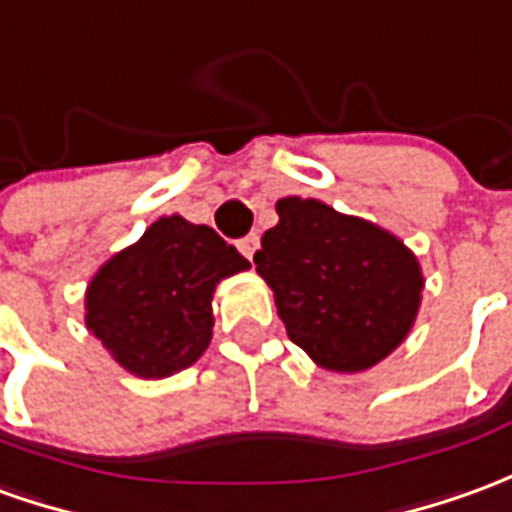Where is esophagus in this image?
Returning a JSON list of instances; mask_svg holds the SVG:
<instances>
[{
	"instance_id": "esophagus-1",
	"label": "esophagus",
	"mask_w": 512,
	"mask_h": 512,
	"mask_svg": "<svg viewBox=\"0 0 512 512\" xmlns=\"http://www.w3.org/2000/svg\"><path fill=\"white\" fill-rule=\"evenodd\" d=\"M257 246H260V238H257L255 232H252V235H246V238H241V241H238V249H241V255L249 257V260L255 257Z\"/></svg>"
}]
</instances>
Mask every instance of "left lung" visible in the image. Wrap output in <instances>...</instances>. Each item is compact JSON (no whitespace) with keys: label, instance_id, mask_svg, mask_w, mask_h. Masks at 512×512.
<instances>
[{"label":"left lung","instance_id":"8db88e82","mask_svg":"<svg viewBox=\"0 0 512 512\" xmlns=\"http://www.w3.org/2000/svg\"><path fill=\"white\" fill-rule=\"evenodd\" d=\"M263 232L257 274L296 346L316 366L357 374L377 366L416 324L424 274L393 232L318 199L285 196Z\"/></svg>","mask_w":512,"mask_h":512}]
</instances>
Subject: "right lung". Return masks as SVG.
<instances>
[{"label":"right lung","instance_id":"1","mask_svg":"<svg viewBox=\"0 0 512 512\" xmlns=\"http://www.w3.org/2000/svg\"><path fill=\"white\" fill-rule=\"evenodd\" d=\"M246 268L249 260L207 224L160 216L91 277L85 327L124 371L166 380L205 355L216 285Z\"/></svg>","mask_w":512,"mask_h":512}]
</instances>
